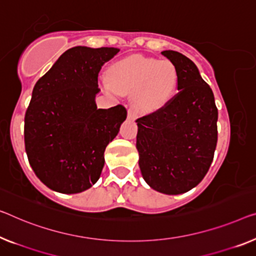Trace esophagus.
<instances>
[{"instance_id":"esophagus-1","label":"esophagus","mask_w":256,"mask_h":256,"mask_svg":"<svg viewBox=\"0 0 256 256\" xmlns=\"http://www.w3.org/2000/svg\"><path fill=\"white\" fill-rule=\"evenodd\" d=\"M128 120H134L136 118V112H134V110L133 109H128Z\"/></svg>"}]
</instances>
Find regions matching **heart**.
<instances>
[{
	"instance_id": "obj_1",
	"label": "heart",
	"mask_w": 256,
	"mask_h": 256,
	"mask_svg": "<svg viewBox=\"0 0 256 256\" xmlns=\"http://www.w3.org/2000/svg\"><path fill=\"white\" fill-rule=\"evenodd\" d=\"M177 82L178 72L172 62L136 55L112 63L109 78H102L98 84L106 94L132 92L133 106L140 112H152L170 100Z\"/></svg>"
}]
</instances>
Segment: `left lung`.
Returning <instances> with one entry per match:
<instances>
[{"instance_id": "8db88e82", "label": "left lung", "mask_w": 256, "mask_h": 256, "mask_svg": "<svg viewBox=\"0 0 256 256\" xmlns=\"http://www.w3.org/2000/svg\"><path fill=\"white\" fill-rule=\"evenodd\" d=\"M162 55L177 68L178 93L136 120V150L147 184L161 193L180 194L196 188L210 168L218 112L196 64L174 50Z\"/></svg>"}]
</instances>
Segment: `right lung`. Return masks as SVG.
I'll return each instance as SVG.
<instances>
[{
  "label": "right lung",
  "instance_id": "1",
  "mask_svg": "<svg viewBox=\"0 0 256 256\" xmlns=\"http://www.w3.org/2000/svg\"><path fill=\"white\" fill-rule=\"evenodd\" d=\"M118 52L68 49L34 86L25 114V150L36 177L56 192L79 193L96 182L106 144L126 120L122 104H95L98 72Z\"/></svg>",
  "mask_w": 256,
  "mask_h": 256
}]
</instances>
